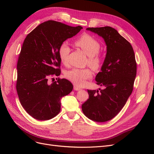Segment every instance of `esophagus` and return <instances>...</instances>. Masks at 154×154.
Wrapping results in <instances>:
<instances>
[{
    "instance_id": "esophagus-1",
    "label": "esophagus",
    "mask_w": 154,
    "mask_h": 154,
    "mask_svg": "<svg viewBox=\"0 0 154 154\" xmlns=\"http://www.w3.org/2000/svg\"><path fill=\"white\" fill-rule=\"evenodd\" d=\"M81 89H82V88H80V87H78V86H76V85H74V91H80V90H81Z\"/></svg>"
}]
</instances>
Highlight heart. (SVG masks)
<instances>
[{
  "mask_svg": "<svg viewBox=\"0 0 154 154\" xmlns=\"http://www.w3.org/2000/svg\"><path fill=\"white\" fill-rule=\"evenodd\" d=\"M75 44L86 53L88 57V62L94 69L99 68L101 65V58L98 55L100 50V44L98 41L89 35L85 34L78 38ZM71 52V48L67 42H63L60 45L58 53L62 62L67 66L69 63V57ZM92 71L89 68L78 69L74 68L66 73V77L74 85L83 87L86 85L87 80L92 76Z\"/></svg>",
  "mask_w": 154,
  "mask_h": 154,
  "instance_id": "b5f03b06",
  "label": "heart"
}]
</instances>
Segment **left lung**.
<instances>
[{
  "instance_id": "1",
  "label": "left lung",
  "mask_w": 154,
  "mask_h": 154,
  "mask_svg": "<svg viewBox=\"0 0 154 154\" xmlns=\"http://www.w3.org/2000/svg\"><path fill=\"white\" fill-rule=\"evenodd\" d=\"M102 37L106 53L101 71L95 80L101 90H88L89 97L82 105L87 117L96 122L114 118L131 95L136 76L137 64L133 48L115 29L106 26L86 29Z\"/></svg>"
}]
</instances>
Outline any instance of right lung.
Instances as JSON below:
<instances>
[{
    "label": "right lung",
    "instance_id": "right-lung-1",
    "mask_svg": "<svg viewBox=\"0 0 154 154\" xmlns=\"http://www.w3.org/2000/svg\"><path fill=\"white\" fill-rule=\"evenodd\" d=\"M82 29L48 20L25 38L17 62L16 87L22 106L33 118L45 121L55 117L61 109V98L72 91V84L65 78L51 84L48 81L61 73L60 45Z\"/></svg>",
    "mask_w": 154,
    "mask_h": 154
}]
</instances>
